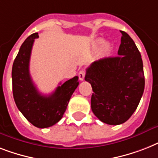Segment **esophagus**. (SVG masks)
I'll list each match as a JSON object with an SVG mask.
<instances>
[{"mask_svg":"<svg viewBox=\"0 0 158 158\" xmlns=\"http://www.w3.org/2000/svg\"><path fill=\"white\" fill-rule=\"evenodd\" d=\"M85 70H81L79 72V80H81V81H83V79H84V77H85Z\"/></svg>","mask_w":158,"mask_h":158,"instance_id":"obj_1","label":"esophagus"}]
</instances>
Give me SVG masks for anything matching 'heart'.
<instances>
[{
  "instance_id": "obj_1",
  "label": "heart",
  "mask_w": 158,
  "mask_h": 158,
  "mask_svg": "<svg viewBox=\"0 0 158 158\" xmlns=\"http://www.w3.org/2000/svg\"><path fill=\"white\" fill-rule=\"evenodd\" d=\"M104 43V41L102 40H98L97 41V47H100L101 44H103ZM111 45H110V44L109 43H105L103 45V47H102V50H103V52L105 54H109L110 52H111Z\"/></svg>"
}]
</instances>
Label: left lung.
I'll list each match as a JSON object with an SVG mask.
<instances>
[{"label": "left lung", "instance_id": "obj_1", "mask_svg": "<svg viewBox=\"0 0 158 158\" xmlns=\"http://www.w3.org/2000/svg\"><path fill=\"white\" fill-rule=\"evenodd\" d=\"M120 32L118 56L92 62L85 75L94 92L91 98L92 112L109 125L127 121L136 110L144 90L140 52L127 33Z\"/></svg>", "mask_w": 158, "mask_h": 158}]
</instances>
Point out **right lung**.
<instances>
[{
	"label": "right lung",
	"mask_w": 158,
	"mask_h": 158,
	"mask_svg": "<svg viewBox=\"0 0 158 158\" xmlns=\"http://www.w3.org/2000/svg\"><path fill=\"white\" fill-rule=\"evenodd\" d=\"M38 33L31 35L20 47L12 68L13 95L19 111L35 127L47 128L59 122L67 108L73 92L79 85V77L69 79L49 96L39 92L29 71L31 53Z\"/></svg>",
	"instance_id": "obj_1"
}]
</instances>
